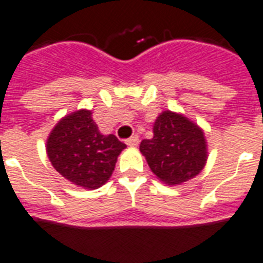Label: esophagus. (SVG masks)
<instances>
[{"label":"esophagus","instance_id":"1","mask_svg":"<svg viewBox=\"0 0 263 263\" xmlns=\"http://www.w3.org/2000/svg\"><path fill=\"white\" fill-rule=\"evenodd\" d=\"M127 145L129 146V147H136V146L139 145V138L138 136H131L129 139L127 140Z\"/></svg>","mask_w":263,"mask_h":263}]
</instances>
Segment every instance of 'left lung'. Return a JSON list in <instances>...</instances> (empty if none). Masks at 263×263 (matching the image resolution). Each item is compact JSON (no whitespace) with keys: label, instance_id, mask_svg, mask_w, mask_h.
Returning <instances> with one entry per match:
<instances>
[{"label":"left lung","instance_id":"left-lung-1","mask_svg":"<svg viewBox=\"0 0 263 263\" xmlns=\"http://www.w3.org/2000/svg\"><path fill=\"white\" fill-rule=\"evenodd\" d=\"M139 150L157 179L168 186L193 179L203 171L208 158L203 128L171 110L158 114L153 138L142 140Z\"/></svg>","mask_w":263,"mask_h":263}]
</instances>
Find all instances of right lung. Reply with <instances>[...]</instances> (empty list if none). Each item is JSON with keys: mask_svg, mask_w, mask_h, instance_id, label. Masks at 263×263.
I'll use <instances>...</instances> for the list:
<instances>
[{"mask_svg": "<svg viewBox=\"0 0 263 263\" xmlns=\"http://www.w3.org/2000/svg\"><path fill=\"white\" fill-rule=\"evenodd\" d=\"M45 147L52 167L65 179L93 190L110 179L118 156L127 146L113 134L99 131L92 110L80 109L60 118Z\"/></svg>", "mask_w": 263, "mask_h": 263, "instance_id": "right-lung-1", "label": "right lung"}]
</instances>
